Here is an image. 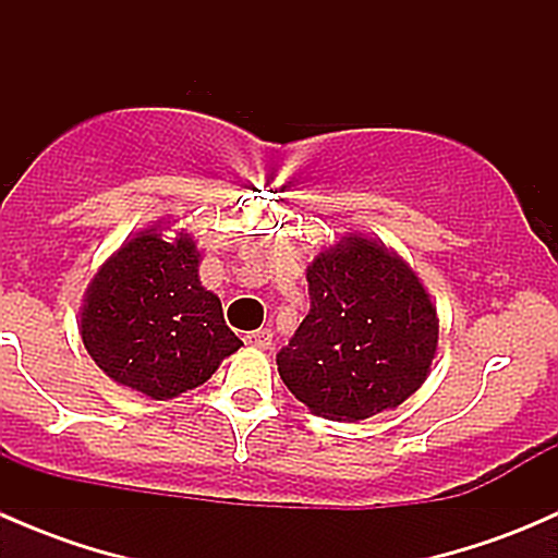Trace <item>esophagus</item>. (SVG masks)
I'll list each match as a JSON object with an SVG mask.
<instances>
[{
	"label": "esophagus",
	"mask_w": 558,
	"mask_h": 558,
	"mask_svg": "<svg viewBox=\"0 0 558 558\" xmlns=\"http://www.w3.org/2000/svg\"><path fill=\"white\" fill-rule=\"evenodd\" d=\"M245 342L253 348H269L272 345V331L269 329H253L245 335Z\"/></svg>",
	"instance_id": "1"
}]
</instances>
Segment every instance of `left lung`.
<instances>
[{
  "label": "left lung",
  "instance_id": "left-lung-1",
  "mask_svg": "<svg viewBox=\"0 0 558 558\" xmlns=\"http://www.w3.org/2000/svg\"><path fill=\"white\" fill-rule=\"evenodd\" d=\"M311 313L278 351V373L315 415L364 421L426 380L437 311L413 269L367 238L342 240L307 269Z\"/></svg>",
  "mask_w": 558,
  "mask_h": 558
}]
</instances>
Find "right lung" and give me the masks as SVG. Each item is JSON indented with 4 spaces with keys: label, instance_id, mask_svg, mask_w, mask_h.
<instances>
[{
    "label": "right lung",
    "instance_id": "1",
    "mask_svg": "<svg viewBox=\"0 0 558 558\" xmlns=\"http://www.w3.org/2000/svg\"><path fill=\"white\" fill-rule=\"evenodd\" d=\"M86 351L116 384L172 399L205 384L243 345L221 300L199 286L191 238L143 232L99 269L81 315Z\"/></svg>",
    "mask_w": 558,
    "mask_h": 558
}]
</instances>
